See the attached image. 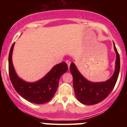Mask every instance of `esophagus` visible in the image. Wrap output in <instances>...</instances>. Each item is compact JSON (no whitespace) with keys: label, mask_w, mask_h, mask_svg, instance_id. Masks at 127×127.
I'll return each mask as SVG.
<instances>
[{"label":"esophagus","mask_w":127,"mask_h":127,"mask_svg":"<svg viewBox=\"0 0 127 127\" xmlns=\"http://www.w3.org/2000/svg\"><path fill=\"white\" fill-rule=\"evenodd\" d=\"M66 63H67V66H68V68L69 69V66H70V64H71V61H69V60H66Z\"/></svg>","instance_id":"obj_1"}]
</instances>
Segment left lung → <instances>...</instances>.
Returning a JSON list of instances; mask_svg holds the SVG:
<instances>
[{
    "mask_svg": "<svg viewBox=\"0 0 127 127\" xmlns=\"http://www.w3.org/2000/svg\"><path fill=\"white\" fill-rule=\"evenodd\" d=\"M116 60L113 75L104 82H94L84 77L74 63H71L70 71L73 77V87L77 100L82 104L93 105L104 100L110 94L116 84L120 71V57L114 43Z\"/></svg>",
    "mask_w": 127,
    "mask_h": 127,
    "instance_id": "1",
    "label": "left lung"
}]
</instances>
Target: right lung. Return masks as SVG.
<instances>
[{"instance_id": "add662e5", "label": "right lung", "mask_w": 127, "mask_h": 127, "mask_svg": "<svg viewBox=\"0 0 127 127\" xmlns=\"http://www.w3.org/2000/svg\"><path fill=\"white\" fill-rule=\"evenodd\" d=\"M15 43L10 48L8 56V70L10 80L18 93L28 101L42 104L50 101L57 90L59 80L67 71V65L61 62L53 66L44 77L39 80L29 82L18 75L12 62V53Z\"/></svg>"}]
</instances>
